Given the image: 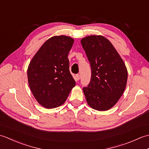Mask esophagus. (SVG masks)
<instances>
[{
    "label": "esophagus",
    "instance_id": "34e87169",
    "mask_svg": "<svg viewBox=\"0 0 149 149\" xmlns=\"http://www.w3.org/2000/svg\"><path fill=\"white\" fill-rule=\"evenodd\" d=\"M75 81H76L79 80V79H80V75H79V74H76V75H75Z\"/></svg>",
    "mask_w": 149,
    "mask_h": 149
}]
</instances>
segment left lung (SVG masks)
<instances>
[{
  "label": "left lung",
  "instance_id": "1",
  "mask_svg": "<svg viewBox=\"0 0 149 149\" xmlns=\"http://www.w3.org/2000/svg\"><path fill=\"white\" fill-rule=\"evenodd\" d=\"M91 68V81L83 88L87 103L97 111H107L118 102L125 89L127 70L106 38L91 35L81 40Z\"/></svg>",
  "mask_w": 149,
  "mask_h": 149
}]
</instances>
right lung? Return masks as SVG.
<instances>
[{
    "label": "right lung",
    "instance_id": "right-lung-1",
    "mask_svg": "<svg viewBox=\"0 0 149 149\" xmlns=\"http://www.w3.org/2000/svg\"><path fill=\"white\" fill-rule=\"evenodd\" d=\"M74 42L72 38L65 35L50 38L28 66L27 78L31 92L37 102L45 108L61 106L75 86L68 59Z\"/></svg>",
    "mask_w": 149,
    "mask_h": 149
}]
</instances>
